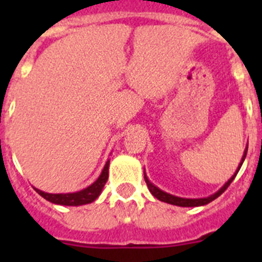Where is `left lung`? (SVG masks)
Listing matches in <instances>:
<instances>
[{"label":"left lung","mask_w":262,"mask_h":262,"mask_svg":"<svg viewBox=\"0 0 262 262\" xmlns=\"http://www.w3.org/2000/svg\"><path fill=\"white\" fill-rule=\"evenodd\" d=\"M245 156H247V149H245L244 152V156H243L242 159V163H240L239 168H237V170H236L235 174L232 176V177L228 180V182H227L226 185H224L223 187H222L221 190L216 191V193L214 194V195H210L207 196V198H200V200H187V198H180V196H174V195H170V194L165 193V191L160 190L159 187H156L155 185H152L151 182L148 181V178L145 177V182H147V186L148 189H149V191L152 193V195L156 196L157 200L159 201H163V202H166V203H170V205H176V206H181V207H196V206H203V205H207V203H210L211 201H214L215 198H217V196L221 195L222 193H224L226 191V189L231 185V182L233 181V178L236 177V174H237V172H239L240 166L243 165V161H244Z\"/></svg>","instance_id":"obj_1"}]
</instances>
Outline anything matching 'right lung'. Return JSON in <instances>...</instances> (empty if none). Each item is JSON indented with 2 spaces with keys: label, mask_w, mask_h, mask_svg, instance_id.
Returning a JSON list of instances; mask_svg holds the SVG:
<instances>
[{
  "label": "right lung",
  "mask_w": 262,
  "mask_h": 262,
  "mask_svg": "<svg viewBox=\"0 0 262 262\" xmlns=\"http://www.w3.org/2000/svg\"><path fill=\"white\" fill-rule=\"evenodd\" d=\"M108 163L107 161L103 168L102 173L98 177L96 182L93 185H90L89 187L84 189V190L77 191V193H69V194H48L45 191L38 190L35 189L36 193L40 194L45 200L50 201L52 203H56V205H64V206H80V205H86V203L93 202L97 200V196L99 195V193L102 191L103 186H105L106 181L108 178Z\"/></svg>",
  "instance_id": "obj_1"
}]
</instances>
